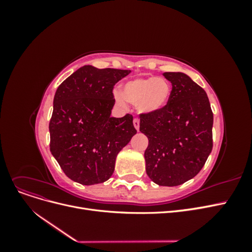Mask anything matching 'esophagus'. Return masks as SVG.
Segmentation results:
<instances>
[{"instance_id": "1", "label": "esophagus", "mask_w": 252, "mask_h": 252, "mask_svg": "<svg viewBox=\"0 0 252 252\" xmlns=\"http://www.w3.org/2000/svg\"><path fill=\"white\" fill-rule=\"evenodd\" d=\"M133 125H134V128L136 129V130L139 131V129H140V120L135 118V119L133 120Z\"/></svg>"}]
</instances>
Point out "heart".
Returning a JSON list of instances; mask_svg holds the SVG:
<instances>
[{
  "instance_id": "obj_1",
  "label": "heart",
  "mask_w": 252,
  "mask_h": 252,
  "mask_svg": "<svg viewBox=\"0 0 252 252\" xmlns=\"http://www.w3.org/2000/svg\"><path fill=\"white\" fill-rule=\"evenodd\" d=\"M171 95V85L166 79L148 77L128 81L122 87V95L116 94L119 104L124 100L136 106L141 113H152L163 109Z\"/></svg>"
}]
</instances>
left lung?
<instances>
[{"label":"left lung","instance_id":"1","mask_svg":"<svg viewBox=\"0 0 252 252\" xmlns=\"http://www.w3.org/2000/svg\"><path fill=\"white\" fill-rule=\"evenodd\" d=\"M171 95L161 110L140 114L148 138L146 172L159 186H178L201 171L212 150L213 113L207 94L188 75L164 72Z\"/></svg>","mask_w":252,"mask_h":252}]
</instances>
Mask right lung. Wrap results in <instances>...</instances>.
Instances as JSON below:
<instances>
[{
	"label": "right lung",
	"instance_id": "add662e5",
	"mask_svg": "<svg viewBox=\"0 0 252 252\" xmlns=\"http://www.w3.org/2000/svg\"><path fill=\"white\" fill-rule=\"evenodd\" d=\"M130 70L83 66L58 87L49 122L50 151L64 173L83 185L107 181L136 133L131 114L111 118L113 86Z\"/></svg>",
	"mask_w": 252,
	"mask_h": 252
}]
</instances>
